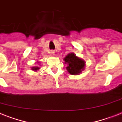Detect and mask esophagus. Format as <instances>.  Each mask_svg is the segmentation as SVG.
<instances>
[{"mask_svg":"<svg viewBox=\"0 0 122 122\" xmlns=\"http://www.w3.org/2000/svg\"><path fill=\"white\" fill-rule=\"evenodd\" d=\"M54 51H53V50H52V51H50V52H49V53H50V54H51V55H53V54H54Z\"/></svg>","mask_w":122,"mask_h":122,"instance_id":"obj_1","label":"esophagus"}]
</instances>
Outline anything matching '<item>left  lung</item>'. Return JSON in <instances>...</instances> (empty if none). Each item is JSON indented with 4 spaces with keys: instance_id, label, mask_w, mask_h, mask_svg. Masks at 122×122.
I'll list each match as a JSON object with an SVG mask.
<instances>
[{
    "instance_id": "8db88e82",
    "label": "left lung",
    "mask_w": 122,
    "mask_h": 122,
    "mask_svg": "<svg viewBox=\"0 0 122 122\" xmlns=\"http://www.w3.org/2000/svg\"><path fill=\"white\" fill-rule=\"evenodd\" d=\"M64 61H65V64H68L66 70L71 75H80L85 69V61L77 57L74 53L68 54L64 58Z\"/></svg>"
}]
</instances>
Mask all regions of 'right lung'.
Segmentation results:
<instances>
[{
  "label": "right lung",
  "mask_w": 122,
  "mask_h": 122,
  "mask_svg": "<svg viewBox=\"0 0 122 122\" xmlns=\"http://www.w3.org/2000/svg\"><path fill=\"white\" fill-rule=\"evenodd\" d=\"M40 69V68L39 67H37V66H36V67H32V70H33V71H37V70H39Z\"/></svg>",
  "instance_id": "obj_1"
}]
</instances>
